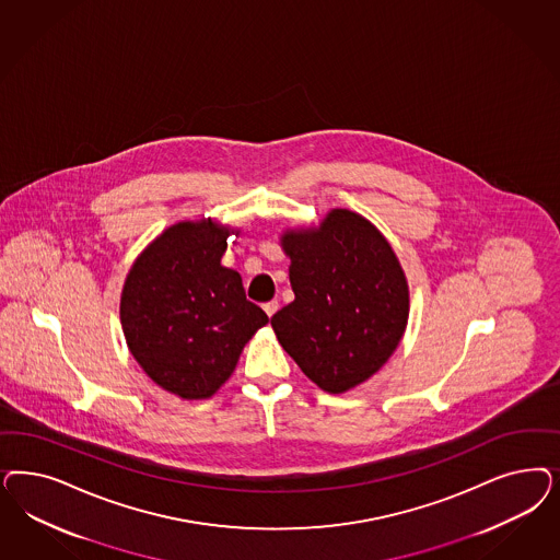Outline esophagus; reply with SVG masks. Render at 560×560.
Segmentation results:
<instances>
[{"label":"esophagus","instance_id":"obj_1","mask_svg":"<svg viewBox=\"0 0 560 560\" xmlns=\"http://www.w3.org/2000/svg\"><path fill=\"white\" fill-rule=\"evenodd\" d=\"M278 307H280V305H278V301H270V303H266V305H264V311L268 313V317H271V315L278 311Z\"/></svg>","mask_w":560,"mask_h":560}]
</instances>
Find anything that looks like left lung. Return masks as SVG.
Returning a JSON list of instances; mask_svg holds the SVG:
<instances>
[{
  "label": "left lung",
  "mask_w": 560,
  "mask_h": 560,
  "mask_svg": "<svg viewBox=\"0 0 560 560\" xmlns=\"http://www.w3.org/2000/svg\"><path fill=\"white\" fill-rule=\"evenodd\" d=\"M294 301L271 317L278 342L327 394L373 377L401 340L410 294L387 238L336 208L317 229L280 236Z\"/></svg>",
  "instance_id": "obj_1"
}]
</instances>
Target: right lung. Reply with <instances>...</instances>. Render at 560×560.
Here are the masks:
<instances>
[{
  "instance_id": "add662e5",
  "label": "right lung",
  "mask_w": 560,
  "mask_h": 560,
  "mask_svg": "<svg viewBox=\"0 0 560 560\" xmlns=\"http://www.w3.org/2000/svg\"><path fill=\"white\" fill-rule=\"evenodd\" d=\"M238 231L212 218L177 222L138 255L121 292L127 348L145 375L183 399H206L233 375L268 315L220 264Z\"/></svg>"
}]
</instances>
